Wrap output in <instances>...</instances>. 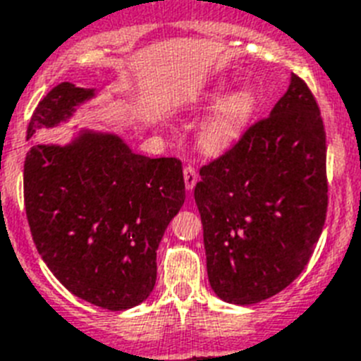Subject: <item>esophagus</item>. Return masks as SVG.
<instances>
[{"instance_id": "34e87169", "label": "esophagus", "mask_w": 361, "mask_h": 361, "mask_svg": "<svg viewBox=\"0 0 361 361\" xmlns=\"http://www.w3.org/2000/svg\"><path fill=\"white\" fill-rule=\"evenodd\" d=\"M183 178H185V187H187V190H192L197 183V171L192 167V165H185Z\"/></svg>"}]
</instances>
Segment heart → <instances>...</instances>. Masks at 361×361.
Returning a JSON list of instances; mask_svg holds the SVG:
<instances>
[{
    "instance_id": "heart-1",
    "label": "heart",
    "mask_w": 361,
    "mask_h": 361,
    "mask_svg": "<svg viewBox=\"0 0 361 361\" xmlns=\"http://www.w3.org/2000/svg\"><path fill=\"white\" fill-rule=\"evenodd\" d=\"M259 108L252 90H241L221 102L197 131V144L207 152H223L243 135Z\"/></svg>"
}]
</instances>
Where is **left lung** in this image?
I'll use <instances>...</instances> for the list:
<instances>
[{"label": "left lung", "mask_w": 361, "mask_h": 361, "mask_svg": "<svg viewBox=\"0 0 361 361\" xmlns=\"http://www.w3.org/2000/svg\"><path fill=\"white\" fill-rule=\"evenodd\" d=\"M326 157L317 100L291 73L269 116L200 169L194 200L217 297L257 304L302 274L326 223Z\"/></svg>", "instance_id": "8db88e82"}]
</instances>
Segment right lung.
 <instances>
[{
	"instance_id": "obj_1",
	"label": "right lung",
	"mask_w": 361,
	"mask_h": 361,
	"mask_svg": "<svg viewBox=\"0 0 361 361\" xmlns=\"http://www.w3.org/2000/svg\"><path fill=\"white\" fill-rule=\"evenodd\" d=\"M93 90L61 82L37 104L27 138L70 118ZM39 255L68 291L109 311L138 306L157 282V250L185 201L178 158L135 154L118 136L84 131L34 145L23 171Z\"/></svg>"
}]
</instances>
